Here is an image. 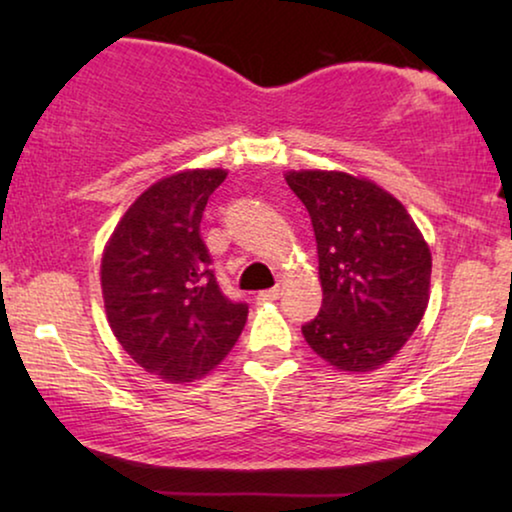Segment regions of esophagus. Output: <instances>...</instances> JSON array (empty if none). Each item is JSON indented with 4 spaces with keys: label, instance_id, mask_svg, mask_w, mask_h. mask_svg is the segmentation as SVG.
<instances>
[{
    "label": "esophagus",
    "instance_id": "obj_1",
    "mask_svg": "<svg viewBox=\"0 0 512 512\" xmlns=\"http://www.w3.org/2000/svg\"><path fill=\"white\" fill-rule=\"evenodd\" d=\"M279 296H282V289L279 286H272V289H265L258 293V303H272V300H277Z\"/></svg>",
    "mask_w": 512,
    "mask_h": 512
}]
</instances>
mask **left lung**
<instances>
[{"label":"left lung","mask_w":512,"mask_h":512,"mask_svg":"<svg viewBox=\"0 0 512 512\" xmlns=\"http://www.w3.org/2000/svg\"><path fill=\"white\" fill-rule=\"evenodd\" d=\"M317 237L321 310L303 335L338 370L366 373L401 349L429 303L431 251L408 209L347 172L286 174Z\"/></svg>","instance_id":"left-lung-1"}]
</instances>
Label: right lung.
Wrapping results in <instances>:
<instances>
[{
	"mask_svg": "<svg viewBox=\"0 0 512 512\" xmlns=\"http://www.w3.org/2000/svg\"><path fill=\"white\" fill-rule=\"evenodd\" d=\"M223 170L160 179L118 221L102 256V296L111 331L146 373L193 382L235 347L249 305L216 282L200 237L209 195Z\"/></svg>",
	"mask_w": 512,
	"mask_h": 512,
	"instance_id": "obj_1",
	"label": "right lung"
}]
</instances>
